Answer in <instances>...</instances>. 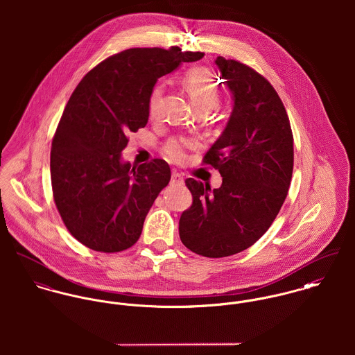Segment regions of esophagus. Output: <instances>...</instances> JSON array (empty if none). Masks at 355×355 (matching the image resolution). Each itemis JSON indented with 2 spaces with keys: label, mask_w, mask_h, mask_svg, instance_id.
<instances>
[{
  "label": "esophagus",
  "mask_w": 355,
  "mask_h": 355,
  "mask_svg": "<svg viewBox=\"0 0 355 355\" xmlns=\"http://www.w3.org/2000/svg\"><path fill=\"white\" fill-rule=\"evenodd\" d=\"M184 183V180H183V176L179 173V172H176V171H173L172 172V179H171V184L172 186H182Z\"/></svg>",
  "instance_id": "1"
}]
</instances>
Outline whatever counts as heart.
<instances>
[{"label": "heart", "instance_id": "1", "mask_svg": "<svg viewBox=\"0 0 355 355\" xmlns=\"http://www.w3.org/2000/svg\"><path fill=\"white\" fill-rule=\"evenodd\" d=\"M183 85L190 94L198 110H210L220 100V86L213 75L205 68H190L183 76ZM164 96V85L157 83L149 96V116L154 119L158 116L159 105ZM197 146V142L186 138H173L164 146V154L173 159L182 161L186 158V152Z\"/></svg>", "mask_w": 355, "mask_h": 355}]
</instances>
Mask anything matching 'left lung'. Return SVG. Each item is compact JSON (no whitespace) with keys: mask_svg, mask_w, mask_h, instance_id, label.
I'll return each instance as SVG.
<instances>
[{"mask_svg":"<svg viewBox=\"0 0 355 355\" xmlns=\"http://www.w3.org/2000/svg\"><path fill=\"white\" fill-rule=\"evenodd\" d=\"M214 62L234 107L203 164L218 169L223 183L210 190L186 180L193 205L180 216L179 235L191 252L221 258L253 246L276 218L291 183L294 138L283 102L262 75L221 55Z\"/></svg>","mask_w":355,"mask_h":355,"instance_id":"left-lung-1","label":"left lung"}]
</instances>
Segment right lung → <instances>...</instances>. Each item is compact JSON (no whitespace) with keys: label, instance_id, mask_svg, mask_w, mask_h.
Listing matches in <instances>:
<instances>
[{"label":"right lung","instance_id":"1","mask_svg":"<svg viewBox=\"0 0 355 355\" xmlns=\"http://www.w3.org/2000/svg\"><path fill=\"white\" fill-rule=\"evenodd\" d=\"M201 51L135 48L93 68L76 86L51 142L53 198L71 232L86 248L117 253L137 243L159 191L171 180L164 159H121L128 134L149 120L157 80Z\"/></svg>","mask_w":355,"mask_h":355}]
</instances>
